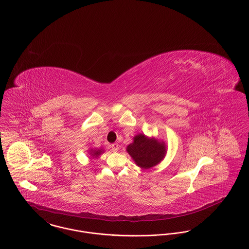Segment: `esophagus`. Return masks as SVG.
Masks as SVG:
<instances>
[{
  "label": "esophagus",
  "instance_id": "1",
  "mask_svg": "<svg viewBox=\"0 0 249 249\" xmlns=\"http://www.w3.org/2000/svg\"><path fill=\"white\" fill-rule=\"evenodd\" d=\"M119 150L118 143L111 144V151L112 152H117Z\"/></svg>",
  "mask_w": 249,
  "mask_h": 249
}]
</instances>
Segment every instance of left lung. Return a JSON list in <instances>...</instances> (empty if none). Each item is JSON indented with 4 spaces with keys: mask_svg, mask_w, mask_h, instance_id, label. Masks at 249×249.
I'll use <instances>...</instances> for the list:
<instances>
[{
    "mask_svg": "<svg viewBox=\"0 0 249 249\" xmlns=\"http://www.w3.org/2000/svg\"><path fill=\"white\" fill-rule=\"evenodd\" d=\"M126 151L136 164L142 169H149L156 166L166 155L164 142H158L154 139H148L142 134H139L134 138L133 143L127 146Z\"/></svg>",
    "mask_w": 249,
    "mask_h": 249,
    "instance_id": "left-lung-1",
    "label": "left lung"
}]
</instances>
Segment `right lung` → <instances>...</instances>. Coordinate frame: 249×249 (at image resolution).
I'll return each mask as SVG.
<instances>
[{
  "mask_svg": "<svg viewBox=\"0 0 249 249\" xmlns=\"http://www.w3.org/2000/svg\"><path fill=\"white\" fill-rule=\"evenodd\" d=\"M101 153H102V150H97V151H95V150H94V151H92V152H91L92 157H98Z\"/></svg>",
  "mask_w": 249,
  "mask_h": 249,
  "instance_id": "right-lung-1",
  "label": "right lung"
}]
</instances>
